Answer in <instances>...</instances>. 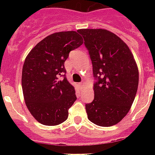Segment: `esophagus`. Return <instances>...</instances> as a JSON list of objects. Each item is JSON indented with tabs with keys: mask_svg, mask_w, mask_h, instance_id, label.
<instances>
[{
	"mask_svg": "<svg viewBox=\"0 0 155 155\" xmlns=\"http://www.w3.org/2000/svg\"><path fill=\"white\" fill-rule=\"evenodd\" d=\"M80 87H84V81H83V82H80Z\"/></svg>",
	"mask_w": 155,
	"mask_h": 155,
	"instance_id": "esophagus-1",
	"label": "esophagus"
}]
</instances>
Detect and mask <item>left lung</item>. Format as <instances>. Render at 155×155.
I'll use <instances>...</instances> for the list:
<instances>
[{"mask_svg": "<svg viewBox=\"0 0 155 155\" xmlns=\"http://www.w3.org/2000/svg\"><path fill=\"white\" fill-rule=\"evenodd\" d=\"M92 63L94 100L86 104L87 118L100 126L117 124L130 111L138 86V70L128 46L102 29L78 30Z\"/></svg>", "mask_w": 155, "mask_h": 155, "instance_id": "1", "label": "left lung"}]
</instances>
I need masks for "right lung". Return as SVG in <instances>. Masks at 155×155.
Segmentation results:
<instances>
[{"label": "right lung", "instance_id": "1", "mask_svg": "<svg viewBox=\"0 0 155 155\" xmlns=\"http://www.w3.org/2000/svg\"><path fill=\"white\" fill-rule=\"evenodd\" d=\"M83 43L75 31L54 33L38 42L25 58L21 75L24 99L42 125H57L68 119L76 96L66 78L64 63L69 53Z\"/></svg>", "mask_w": 155, "mask_h": 155}]
</instances>
